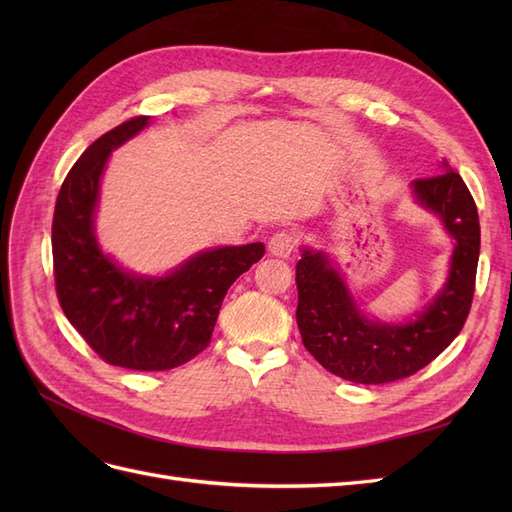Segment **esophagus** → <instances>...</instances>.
<instances>
[{
    "mask_svg": "<svg viewBox=\"0 0 512 512\" xmlns=\"http://www.w3.org/2000/svg\"><path fill=\"white\" fill-rule=\"evenodd\" d=\"M294 245H297V237L288 230H280L269 239V252L277 258H288L294 252Z\"/></svg>",
    "mask_w": 512,
    "mask_h": 512,
    "instance_id": "esophagus-1",
    "label": "esophagus"
}]
</instances>
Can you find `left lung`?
<instances>
[{
    "mask_svg": "<svg viewBox=\"0 0 512 512\" xmlns=\"http://www.w3.org/2000/svg\"><path fill=\"white\" fill-rule=\"evenodd\" d=\"M412 181L418 205L438 213L455 250L448 280L421 314L404 324L369 320L327 254L303 250L297 262V324L303 346L331 374L356 384H386L416 374L451 346L472 307L480 252L476 203L459 173Z\"/></svg>",
    "mask_w": 512,
    "mask_h": 512,
    "instance_id": "8db88e82",
    "label": "left lung"
}]
</instances>
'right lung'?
<instances>
[{"instance_id": "right-lung-1", "label": "right lung", "mask_w": 512, "mask_h": 512, "mask_svg": "<svg viewBox=\"0 0 512 512\" xmlns=\"http://www.w3.org/2000/svg\"><path fill=\"white\" fill-rule=\"evenodd\" d=\"M149 123L138 115L91 143L61 183L53 215V273L61 309L108 365L164 371L203 352L228 288L265 256V245L218 247L164 277L123 271L94 232L100 177L111 151Z\"/></svg>"}]
</instances>
